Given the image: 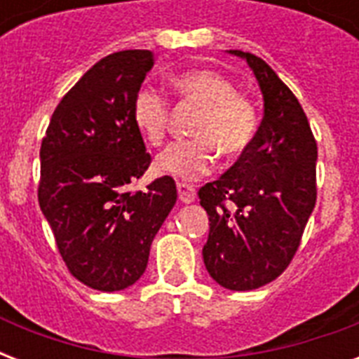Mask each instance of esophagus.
Masks as SVG:
<instances>
[{
	"label": "esophagus",
	"mask_w": 359,
	"mask_h": 359,
	"mask_svg": "<svg viewBox=\"0 0 359 359\" xmlns=\"http://www.w3.org/2000/svg\"><path fill=\"white\" fill-rule=\"evenodd\" d=\"M177 190H179V199L182 203L196 201V188H194L191 184L179 182V184H177Z\"/></svg>",
	"instance_id": "34e87169"
}]
</instances>
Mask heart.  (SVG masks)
<instances>
[{"label": "heart", "mask_w": 359, "mask_h": 359, "mask_svg": "<svg viewBox=\"0 0 359 359\" xmlns=\"http://www.w3.org/2000/svg\"><path fill=\"white\" fill-rule=\"evenodd\" d=\"M179 102L199 108L190 124L191 140L168 147L156 158L154 169L180 180H196L207 175L216 162L244 154L255 141L259 111L251 98L238 93L231 78L210 69L186 70L171 78ZM132 123L151 147H160L168 135L171 106L154 89H140L132 98Z\"/></svg>", "instance_id": "b5f03b06"}]
</instances>
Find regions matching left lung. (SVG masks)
<instances>
[{
	"mask_svg": "<svg viewBox=\"0 0 359 359\" xmlns=\"http://www.w3.org/2000/svg\"><path fill=\"white\" fill-rule=\"evenodd\" d=\"M248 61L264 97L255 141L235 165L199 188L210 219L203 259L214 281L251 290L279 278L298 251L317 203V141L298 98L266 61Z\"/></svg>",
	"mask_w": 359,
	"mask_h": 359,
	"instance_id": "8db88e82",
	"label": "left lung"
}]
</instances>
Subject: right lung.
Here are the masks:
<instances>
[{
	"label": "right lung",
	"mask_w": 359,
	"mask_h": 359,
	"mask_svg": "<svg viewBox=\"0 0 359 359\" xmlns=\"http://www.w3.org/2000/svg\"><path fill=\"white\" fill-rule=\"evenodd\" d=\"M152 63L151 50L100 59L61 98L41 143L42 214L69 272L104 292L143 276L152 238L177 201L168 175L147 191L128 188L151 165L130 109Z\"/></svg>",
	"instance_id": "obj_1"
}]
</instances>
